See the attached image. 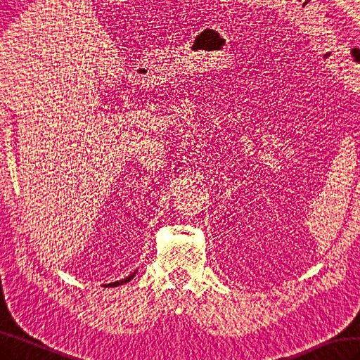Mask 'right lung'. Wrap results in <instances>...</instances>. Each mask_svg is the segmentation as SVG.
Here are the masks:
<instances>
[{"mask_svg": "<svg viewBox=\"0 0 360 360\" xmlns=\"http://www.w3.org/2000/svg\"><path fill=\"white\" fill-rule=\"evenodd\" d=\"M137 271V270H136ZM136 271H133V274L131 275H128L127 278H124V279H120V281H114V283H110V284H105L103 287H117V285H122V284H127V283H129L131 279H133L134 276H136Z\"/></svg>", "mask_w": 360, "mask_h": 360, "instance_id": "add662e5", "label": "right lung"}]
</instances>
